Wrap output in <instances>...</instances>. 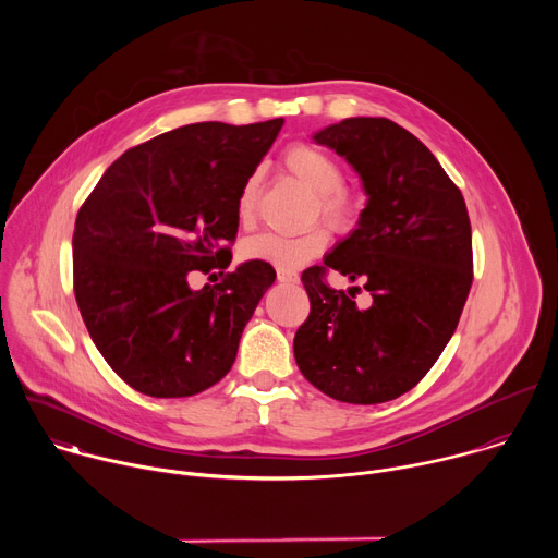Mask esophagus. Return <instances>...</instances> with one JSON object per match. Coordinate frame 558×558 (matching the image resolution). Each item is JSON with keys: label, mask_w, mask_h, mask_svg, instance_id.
Instances as JSON below:
<instances>
[{"label": "esophagus", "mask_w": 558, "mask_h": 558, "mask_svg": "<svg viewBox=\"0 0 558 558\" xmlns=\"http://www.w3.org/2000/svg\"><path fill=\"white\" fill-rule=\"evenodd\" d=\"M278 280L280 282H287V284H295L300 278L295 271H289V269H278Z\"/></svg>", "instance_id": "34e87169"}]
</instances>
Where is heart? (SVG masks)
<instances>
[{"instance_id":"obj_1","label":"heart","mask_w":558,"mask_h":558,"mask_svg":"<svg viewBox=\"0 0 558 558\" xmlns=\"http://www.w3.org/2000/svg\"><path fill=\"white\" fill-rule=\"evenodd\" d=\"M282 161L287 170L315 194V214H320L327 220V225H331L338 231L353 227L357 218V198L353 192L344 187V170L336 156L308 143H295L284 151ZM258 187V174H252L243 183L241 194H238L235 209L238 218L245 225L254 220ZM327 243V229L315 225L304 229L302 233L265 231L252 235L250 241L243 243L241 252L247 260H260L278 269L293 271L311 258H315L317 254H323Z\"/></svg>"}]
</instances>
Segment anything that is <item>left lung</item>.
I'll list each match as a JSON object with an SVG mask.
<instances>
[{
  "mask_svg": "<svg viewBox=\"0 0 558 558\" xmlns=\"http://www.w3.org/2000/svg\"><path fill=\"white\" fill-rule=\"evenodd\" d=\"M313 138L347 158L368 201L325 265L302 271L311 311L293 355L338 402H390L420 384L459 325L472 284L468 209L433 151L390 119H344ZM329 268L363 287L329 288Z\"/></svg>",
  "mask_w": 558,
  "mask_h": 558,
  "instance_id": "left-lung-1",
  "label": "left lung"
}]
</instances>
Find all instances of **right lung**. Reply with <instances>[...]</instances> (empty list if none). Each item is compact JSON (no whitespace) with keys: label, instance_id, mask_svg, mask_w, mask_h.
Wrapping results in <instances>:
<instances>
[{"label":"right lung","instance_id":"add662e5","mask_svg":"<svg viewBox=\"0 0 558 558\" xmlns=\"http://www.w3.org/2000/svg\"><path fill=\"white\" fill-rule=\"evenodd\" d=\"M282 123L205 121L154 136L123 151L78 209L74 298L99 353L134 390L190 397L229 373L276 271L250 260L201 291L187 276L229 267L238 194Z\"/></svg>","mask_w":558,"mask_h":558}]
</instances>
